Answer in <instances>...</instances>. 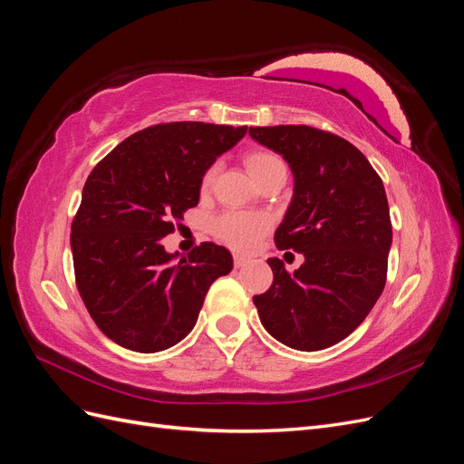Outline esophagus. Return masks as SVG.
<instances>
[{
    "label": "esophagus",
    "instance_id": "obj_1",
    "mask_svg": "<svg viewBox=\"0 0 464 464\" xmlns=\"http://www.w3.org/2000/svg\"><path fill=\"white\" fill-rule=\"evenodd\" d=\"M247 263V257H242V256H234V265L236 266H244Z\"/></svg>",
    "mask_w": 464,
    "mask_h": 464
}]
</instances>
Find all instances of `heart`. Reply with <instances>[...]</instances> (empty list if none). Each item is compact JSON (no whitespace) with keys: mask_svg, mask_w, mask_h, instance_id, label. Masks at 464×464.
Returning a JSON list of instances; mask_svg holds the SVG:
<instances>
[{"mask_svg":"<svg viewBox=\"0 0 464 464\" xmlns=\"http://www.w3.org/2000/svg\"><path fill=\"white\" fill-rule=\"evenodd\" d=\"M276 166H285L278 154L269 150H254L246 157V168L256 181L261 179L265 174L275 170ZM217 174V164H213L203 174L201 188L207 189L213 184ZM271 228L269 217L259 213H244V210H227V213L218 215L210 222V230L218 237L222 244L236 251H251L261 237Z\"/></svg>","mask_w":464,"mask_h":464,"instance_id":"b5f03b06","label":"heart"}]
</instances>
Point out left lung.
<instances>
[{"mask_svg":"<svg viewBox=\"0 0 464 464\" xmlns=\"http://www.w3.org/2000/svg\"><path fill=\"white\" fill-rule=\"evenodd\" d=\"M283 154L294 195L275 232L278 249L304 256L288 273L266 259L273 285L254 296L263 327L283 344L314 353L341 343L372 312L387 278L392 242L382 178L346 139L310 125L249 128Z\"/></svg>","mask_w":464,"mask_h":464,"instance_id":"obj_1","label":"left lung"}]
</instances>
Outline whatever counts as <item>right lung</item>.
<instances>
[{
  "instance_id": "1",
  "label": "right lung",
  "mask_w": 464,
  "mask_h": 464,
  "mask_svg": "<svg viewBox=\"0 0 464 464\" xmlns=\"http://www.w3.org/2000/svg\"><path fill=\"white\" fill-rule=\"evenodd\" d=\"M247 128L205 121L159 123L130 135L94 166L72 224L75 283L108 339L160 353L193 329L205 296L232 271L213 242L176 261L162 237L198 207L201 179Z\"/></svg>"
}]
</instances>
